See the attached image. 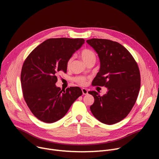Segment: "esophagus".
I'll return each mask as SVG.
<instances>
[{
	"label": "esophagus",
	"instance_id": "esophagus-1",
	"mask_svg": "<svg viewBox=\"0 0 159 159\" xmlns=\"http://www.w3.org/2000/svg\"><path fill=\"white\" fill-rule=\"evenodd\" d=\"M82 93L83 95H87L88 93V91L86 88H82Z\"/></svg>",
	"mask_w": 159,
	"mask_h": 159
}]
</instances>
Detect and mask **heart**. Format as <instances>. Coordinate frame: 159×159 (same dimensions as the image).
<instances>
[{
  "instance_id": "heart-1",
  "label": "heart",
  "mask_w": 159,
  "mask_h": 159,
  "mask_svg": "<svg viewBox=\"0 0 159 159\" xmlns=\"http://www.w3.org/2000/svg\"><path fill=\"white\" fill-rule=\"evenodd\" d=\"M80 57L82 58V61H84L86 64L90 61H95L96 60V55L95 53L89 49H83L80 53ZM73 60V58H70L67 61L66 66L67 67H70L71 62ZM74 80L77 82L78 84L80 85H84L86 83V79L82 77H77L74 78Z\"/></svg>"
}]
</instances>
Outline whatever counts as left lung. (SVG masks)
<instances>
[{"instance_id":"left-lung-1","label":"left lung","mask_w":159,"mask_h":159,"mask_svg":"<svg viewBox=\"0 0 159 159\" xmlns=\"http://www.w3.org/2000/svg\"><path fill=\"white\" fill-rule=\"evenodd\" d=\"M97 53L101 62L93 86H105L106 93L91 91L95 101L90 106L95 117L111 125L124 119L135 104L140 88V75L134 58L120 44L107 39L86 40Z\"/></svg>"}]
</instances>
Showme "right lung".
I'll return each instance as SVG.
<instances>
[{
	"instance_id": "right-lung-1",
	"label": "right lung",
	"mask_w": 159,
	"mask_h": 159,
	"mask_svg": "<svg viewBox=\"0 0 159 159\" xmlns=\"http://www.w3.org/2000/svg\"><path fill=\"white\" fill-rule=\"evenodd\" d=\"M84 43L83 39H49L35 48L25 60L20 80L24 98L40 120L53 123L62 119L82 95L79 87H57V75L67 71L66 63Z\"/></svg>"
}]
</instances>
